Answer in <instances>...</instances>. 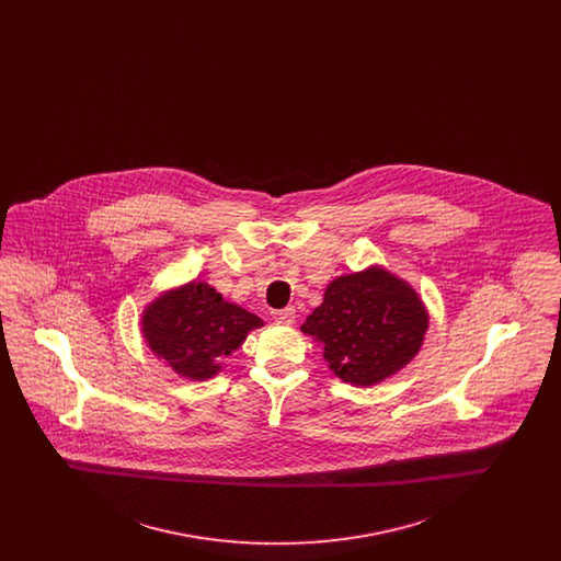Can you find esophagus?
I'll return each instance as SVG.
<instances>
[{"label": "esophagus", "mask_w": 561, "mask_h": 561, "mask_svg": "<svg viewBox=\"0 0 561 561\" xmlns=\"http://www.w3.org/2000/svg\"><path fill=\"white\" fill-rule=\"evenodd\" d=\"M273 320L277 321V323H284V325H290L296 320V311H294L293 307H286L282 311H273Z\"/></svg>", "instance_id": "34e87169"}]
</instances>
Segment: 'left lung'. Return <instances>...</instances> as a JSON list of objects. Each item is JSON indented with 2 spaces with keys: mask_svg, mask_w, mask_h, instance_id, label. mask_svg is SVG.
Instances as JSON below:
<instances>
[{
  "mask_svg": "<svg viewBox=\"0 0 561 561\" xmlns=\"http://www.w3.org/2000/svg\"><path fill=\"white\" fill-rule=\"evenodd\" d=\"M427 309L405 282L368 268L334 279L302 323L341 380L368 387L401 370L423 345Z\"/></svg>",
  "mask_w": 561,
  "mask_h": 561,
  "instance_id": "1",
  "label": "left lung"
}]
</instances>
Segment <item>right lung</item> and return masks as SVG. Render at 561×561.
<instances>
[{
	"label": "right lung",
	"mask_w": 561,
	"mask_h": 561,
	"mask_svg": "<svg viewBox=\"0 0 561 561\" xmlns=\"http://www.w3.org/2000/svg\"><path fill=\"white\" fill-rule=\"evenodd\" d=\"M263 320L202 282L163 294L142 316V334L153 353L187 378L204 380L220 370L222 355L240 347Z\"/></svg>",
	"instance_id": "1"
}]
</instances>
